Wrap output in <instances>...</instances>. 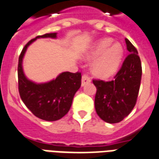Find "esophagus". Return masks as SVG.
Returning <instances> with one entry per match:
<instances>
[{
	"instance_id": "1",
	"label": "esophagus",
	"mask_w": 159,
	"mask_h": 159,
	"mask_svg": "<svg viewBox=\"0 0 159 159\" xmlns=\"http://www.w3.org/2000/svg\"><path fill=\"white\" fill-rule=\"evenodd\" d=\"M91 82V77L88 74H83L82 77V86H85Z\"/></svg>"
}]
</instances>
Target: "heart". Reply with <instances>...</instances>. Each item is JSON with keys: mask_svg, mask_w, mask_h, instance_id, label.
Masks as SVG:
<instances>
[{"mask_svg": "<svg viewBox=\"0 0 159 159\" xmlns=\"http://www.w3.org/2000/svg\"><path fill=\"white\" fill-rule=\"evenodd\" d=\"M111 38L97 42L87 55V59L94 60L92 71L97 77L107 78L118 70L123 57V48L119 43L112 44Z\"/></svg>", "mask_w": 159, "mask_h": 159, "instance_id": "b5f03b06", "label": "heart"}]
</instances>
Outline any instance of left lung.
<instances>
[{"label": "left lung", "mask_w": 159, "mask_h": 159, "mask_svg": "<svg viewBox=\"0 0 159 159\" xmlns=\"http://www.w3.org/2000/svg\"><path fill=\"white\" fill-rule=\"evenodd\" d=\"M127 56L114 79L108 82L93 79L97 88L95 109L101 119L108 123L123 120L137 102L142 77L141 60L135 47L125 39Z\"/></svg>", "instance_id": "obj_1"}]
</instances>
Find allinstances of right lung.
<instances>
[{
  "label": "right lung",
  "instance_id": "obj_1",
  "mask_svg": "<svg viewBox=\"0 0 159 159\" xmlns=\"http://www.w3.org/2000/svg\"><path fill=\"white\" fill-rule=\"evenodd\" d=\"M56 38L57 33H47L31 39L24 47L18 61V89L20 98L36 117L45 121H57L68 112L72 99L82 83V74L65 71L49 82L37 84L26 77L22 59L30 44L37 38Z\"/></svg>",
  "mask_w": 159,
  "mask_h": 159
}]
</instances>
